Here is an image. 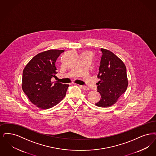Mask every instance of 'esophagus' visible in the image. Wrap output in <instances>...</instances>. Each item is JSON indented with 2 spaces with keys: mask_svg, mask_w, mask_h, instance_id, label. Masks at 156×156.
I'll list each match as a JSON object with an SVG mask.
<instances>
[{
  "mask_svg": "<svg viewBox=\"0 0 156 156\" xmlns=\"http://www.w3.org/2000/svg\"><path fill=\"white\" fill-rule=\"evenodd\" d=\"M80 87L82 88L83 90H86V91H88V90H89V88H88L87 87L84 86H80Z\"/></svg>",
  "mask_w": 156,
  "mask_h": 156,
  "instance_id": "esophagus-1",
  "label": "esophagus"
}]
</instances>
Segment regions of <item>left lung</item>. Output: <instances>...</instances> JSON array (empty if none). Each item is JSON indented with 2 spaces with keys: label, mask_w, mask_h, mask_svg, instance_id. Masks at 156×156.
<instances>
[{
  "label": "left lung",
  "mask_w": 156,
  "mask_h": 156,
  "mask_svg": "<svg viewBox=\"0 0 156 156\" xmlns=\"http://www.w3.org/2000/svg\"><path fill=\"white\" fill-rule=\"evenodd\" d=\"M101 51L102 55L97 76L100 81L97 83L101 99L95 104L107 108L115 104L126 91L128 80L126 66L123 61L109 50L101 48Z\"/></svg>",
  "instance_id": "obj_1"
}]
</instances>
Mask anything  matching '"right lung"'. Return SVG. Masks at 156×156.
I'll return each instance as SVG.
<instances>
[{
  "mask_svg": "<svg viewBox=\"0 0 156 156\" xmlns=\"http://www.w3.org/2000/svg\"><path fill=\"white\" fill-rule=\"evenodd\" d=\"M64 51L49 49L39 53L23 70L22 89L30 101L39 108H51L66 95L69 84L51 81L56 74V61Z\"/></svg>",
  "mask_w": 156,
  "mask_h": 156,
  "instance_id": "obj_1",
  "label": "right lung"
}]
</instances>
